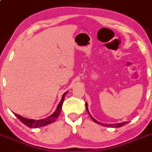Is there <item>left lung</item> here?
I'll use <instances>...</instances> for the list:
<instances>
[{
    "mask_svg": "<svg viewBox=\"0 0 152 152\" xmlns=\"http://www.w3.org/2000/svg\"><path fill=\"white\" fill-rule=\"evenodd\" d=\"M86 108L87 112L88 113H89L88 109V104H87V102L86 103ZM89 115H90L91 118H92V120H93V121H94V122H96V123L102 125V126H107V127H110V126H111V127H121V126H124V124H127V123H128V121H124V122H122V123H118V124H102V123L99 122V121H96V119H94V118L93 117L91 116V115L90 113H89Z\"/></svg>",
    "mask_w": 152,
    "mask_h": 152,
    "instance_id": "8db88e82",
    "label": "left lung"
}]
</instances>
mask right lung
I'll return each instance as SVG.
<instances>
[{
  "instance_id": "obj_1",
  "label": "right lung",
  "mask_w": 152,
  "mask_h": 152,
  "mask_svg": "<svg viewBox=\"0 0 152 152\" xmlns=\"http://www.w3.org/2000/svg\"><path fill=\"white\" fill-rule=\"evenodd\" d=\"M66 94H67V91L63 94V96H62V99L60 101V102H59L57 108H56V110L50 116L48 117V118H44V119H40V120H33V119H28V118H23V117H22L21 115L15 113H14V114L16 115L17 118H18L22 123H23L25 125H26V126H28L30 128L42 127V126H45V125L47 124H49L55 122V121L57 119L59 115H60V113L61 111V108H62V104H63L64 100V96Z\"/></svg>"
}]
</instances>
